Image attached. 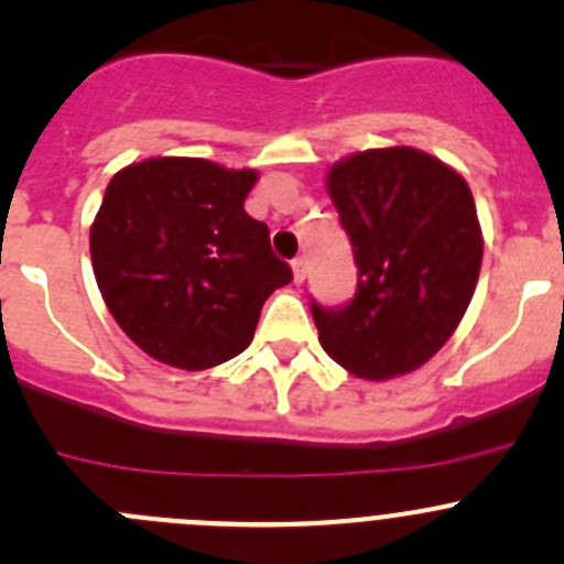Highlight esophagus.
<instances>
[{
    "label": "esophagus",
    "mask_w": 564,
    "mask_h": 564,
    "mask_svg": "<svg viewBox=\"0 0 564 564\" xmlns=\"http://www.w3.org/2000/svg\"><path fill=\"white\" fill-rule=\"evenodd\" d=\"M292 272H294V283H303L305 281V259H294Z\"/></svg>",
    "instance_id": "34e87169"
}]
</instances>
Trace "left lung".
Returning a JSON list of instances; mask_svg holds the SVG:
<instances>
[{
  "mask_svg": "<svg viewBox=\"0 0 564 564\" xmlns=\"http://www.w3.org/2000/svg\"><path fill=\"white\" fill-rule=\"evenodd\" d=\"M327 193L360 281L346 308H311L318 344L368 382L417 371L456 333L480 275L469 185L440 158L395 144L335 161Z\"/></svg>",
  "mask_w": 564,
  "mask_h": 564,
  "instance_id": "obj_1",
  "label": "left lung"
}]
</instances>
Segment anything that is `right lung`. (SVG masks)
<instances>
[{"mask_svg":"<svg viewBox=\"0 0 564 564\" xmlns=\"http://www.w3.org/2000/svg\"><path fill=\"white\" fill-rule=\"evenodd\" d=\"M256 169L147 158L119 169L89 229L95 281L122 333L158 362L204 371L246 351L261 305L292 281L246 213Z\"/></svg>","mask_w":564,"mask_h":564,"instance_id":"obj_1","label":"right lung"}]
</instances>
